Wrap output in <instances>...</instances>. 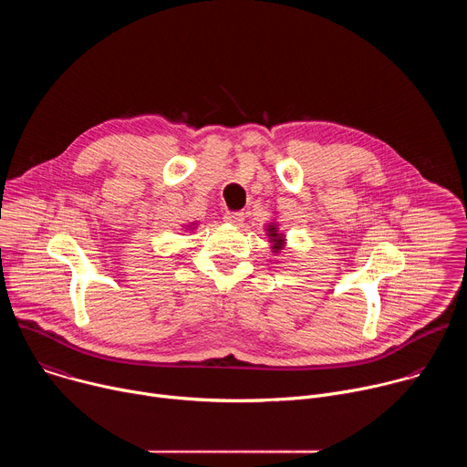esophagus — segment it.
Masks as SVG:
<instances>
[{"instance_id":"esophagus-1","label":"esophagus","mask_w":467,"mask_h":467,"mask_svg":"<svg viewBox=\"0 0 467 467\" xmlns=\"http://www.w3.org/2000/svg\"><path fill=\"white\" fill-rule=\"evenodd\" d=\"M244 220H245V216L242 213H227L225 214V222L234 227H240L244 223Z\"/></svg>"}]
</instances>
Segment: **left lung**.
I'll list each match as a JSON object with an SVG mask.
<instances>
[{"label":"left lung","mask_w":467,"mask_h":467,"mask_svg":"<svg viewBox=\"0 0 467 467\" xmlns=\"http://www.w3.org/2000/svg\"><path fill=\"white\" fill-rule=\"evenodd\" d=\"M264 231H265V236H268V240H270L274 254H279L281 249H285V245H286V234L279 231V223L277 222L265 223Z\"/></svg>","instance_id":"left-lung-1"}]
</instances>
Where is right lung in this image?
<instances>
[{
    "instance_id": "1",
    "label": "right lung",
    "mask_w": 467,
    "mask_h": 467,
    "mask_svg": "<svg viewBox=\"0 0 467 467\" xmlns=\"http://www.w3.org/2000/svg\"><path fill=\"white\" fill-rule=\"evenodd\" d=\"M197 227V223H190V225H184V231H193Z\"/></svg>"
}]
</instances>
